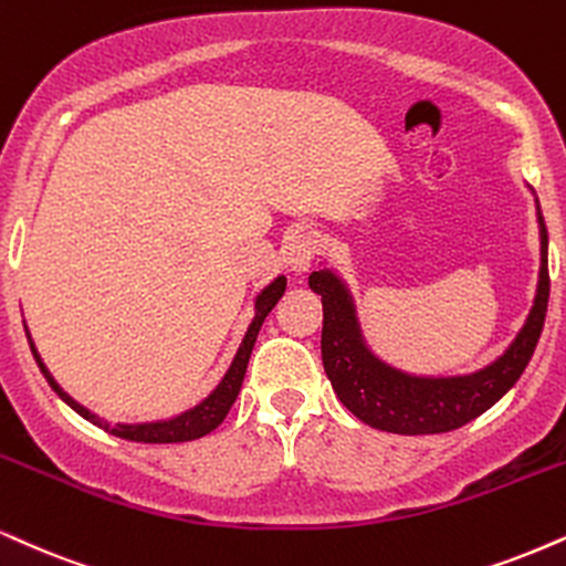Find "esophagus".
<instances>
[{"instance_id":"1","label":"esophagus","mask_w":566,"mask_h":566,"mask_svg":"<svg viewBox=\"0 0 566 566\" xmlns=\"http://www.w3.org/2000/svg\"><path fill=\"white\" fill-rule=\"evenodd\" d=\"M318 234L316 231H295V234L287 240V248H284V255H287V263L292 271H308L313 258L318 255Z\"/></svg>"}]
</instances>
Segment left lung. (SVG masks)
<instances>
[{"label": "left lung", "mask_w": 566, "mask_h": 566, "mask_svg": "<svg viewBox=\"0 0 566 566\" xmlns=\"http://www.w3.org/2000/svg\"><path fill=\"white\" fill-rule=\"evenodd\" d=\"M537 223H541V276H537L533 311L501 358L464 377H413L387 366L366 348L356 305L343 279L329 269L313 271L308 284L316 295H322L324 305V371L343 406L374 430L438 434L459 430L499 403L527 369L546 322L551 292L548 231L541 208H537Z\"/></svg>", "instance_id": "left-lung-1"}]
</instances>
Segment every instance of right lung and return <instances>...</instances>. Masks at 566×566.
Here are the masks:
<instances>
[{
	"label": "right lung",
	"mask_w": 566,
	"mask_h": 566,
	"mask_svg": "<svg viewBox=\"0 0 566 566\" xmlns=\"http://www.w3.org/2000/svg\"><path fill=\"white\" fill-rule=\"evenodd\" d=\"M284 287H287V279L276 276L274 282H271L269 287H265L261 295L255 297V318H253V324H250L248 332H244V339H242L240 350H237V356H234V360H231L229 371L223 374V379H221V382H218L216 390L210 392L208 398L202 400V403H197L195 408H189V411H184V413H179V417L166 419V421H145V424H107L105 419L94 417V413L88 411V408L76 403V400H73L71 395L63 390V387L54 382L52 374L46 371L44 360L39 358L36 348H33L31 337H29V345H31L33 358H36L39 369H42V374L46 377V382L52 385V390L57 392L60 398H63L65 403L73 408V411L81 413V417L92 421V424L102 427V430H107L111 434H115V438L134 440V442H187V440H197V438H202V434L213 432L216 427L221 424L223 419H227L231 403H234L237 395H240L244 371H248L250 353H253L255 337H258V332H261L263 318L269 316L271 308H274V305L279 303V297L284 295ZM25 335H29V332H25Z\"/></svg>",
	"instance_id": "add662e5"
}]
</instances>
